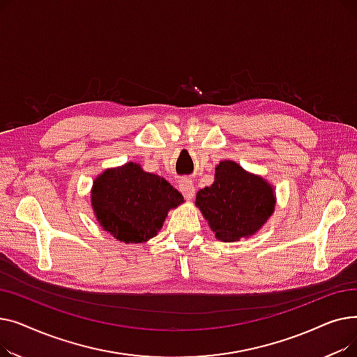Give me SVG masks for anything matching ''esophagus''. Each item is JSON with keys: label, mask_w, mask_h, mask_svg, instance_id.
<instances>
[{"label": "esophagus", "mask_w": 357, "mask_h": 357, "mask_svg": "<svg viewBox=\"0 0 357 357\" xmlns=\"http://www.w3.org/2000/svg\"><path fill=\"white\" fill-rule=\"evenodd\" d=\"M179 191L186 199H192L195 197V186L191 179H182L179 183Z\"/></svg>", "instance_id": "34e87169"}]
</instances>
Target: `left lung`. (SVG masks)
<instances>
[{"mask_svg":"<svg viewBox=\"0 0 357 357\" xmlns=\"http://www.w3.org/2000/svg\"><path fill=\"white\" fill-rule=\"evenodd\" d=\"M275 202L272 185L233 160L217 165L214 183L199 190L195 199L221 241H238L253 236L272 215Z\"/></svg>","mask_w":357,"mask_h":357,"instance_id":"8db88e82","label":"left lung"}]
</instances>
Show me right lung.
Returning <instances> with one entry per match:
<instances>
[{"label": "right lung", "mask_w": 357, "mask_h": 357, "mask_svg": "<svg viewBox=\"0 0 357 357\" xmlns=\"http://www.w3.org/2000/svg\"><path fill=\"white\" fill-rule=\"evenodd\" d=\"M182 194L163 178L128 162L93 181L91 205L102 230L123 243H146L158 234Z\"/></svg>", "instance_id": "right-lung-1"}]
</instances>
